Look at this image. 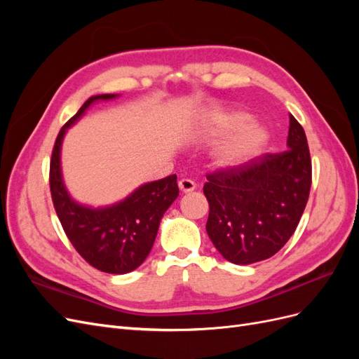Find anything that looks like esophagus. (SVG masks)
I'll list each match as a JSON object with an SVG mask.
<instances>
[{
    "label": "esophagus",
    "mask_w": 359,
    "mask_h": 359,
    "mask_svg": "<svg viewBox=\"0 0 359 359\" xmlns=\"http://www.w3.org/2000/svg\"><path fill=\"white\" fill-rule=\"evenodd\" d=\"M178 187L182 193H190V191L196 189V184H194L191 180H181L178 182Z\"/></svg>",
    "instance_id": "1"
}]
</instances>
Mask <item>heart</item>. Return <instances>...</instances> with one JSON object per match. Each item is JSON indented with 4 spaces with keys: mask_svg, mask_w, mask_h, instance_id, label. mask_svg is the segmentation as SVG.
<instances>
[{
    "mask_svg": "<svg viewBox=\"0 0 359 359\" xmlns=\"http://www.w3.org/2000/svg\"><path fill=\"white\" fill-rule=\"evenodd\" d=\"M198 133L210 137H229L211 156L212 166L219 170H235L262 156L268 149L273 133L268 126L255 123V116L241 109L211 114L198 126Z\"/></svg>",
    "mask_w": 359,
    "mask_h": 359,
    "instance_id": "obj_1",
    "label": "heart"
}]
</instances>
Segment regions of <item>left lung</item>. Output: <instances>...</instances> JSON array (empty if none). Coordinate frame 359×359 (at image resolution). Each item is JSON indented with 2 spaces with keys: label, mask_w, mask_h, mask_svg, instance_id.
I'll return each mask as SVG.
<instances>
[{
  "label": "left lung",
  "mask_w": 359,
  "mask_h": 359,
  "mask_svg": "<svg viewBox=\"0 0 359 359\" xmlns=\"http://www.w3.org/2000/svg\"><path fill=\"white\" fill-rule=\"evenodd\" d=\"M287 151L265 154L235 170L206 175V232L229 262L274 256L295 232L309 201L311 160L304 128L290 115Z\"/></svg>",
  "instance_id": "obj_1"
}]
</instances>
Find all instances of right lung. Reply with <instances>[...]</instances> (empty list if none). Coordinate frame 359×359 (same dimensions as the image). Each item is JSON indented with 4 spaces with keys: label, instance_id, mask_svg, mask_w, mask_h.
<instances>
[{
    "label": "right lung",
    "instance_id": "right-lung-1",
    "mask_svg": "<svg viewBox=\"0 0 359 359\" xmlns=\"http://www.w3.org/2000/svg\"><path fill=\"white\" fill-rule=\"evenodd\" d=\"M119 94H99L86 100L57 137L50 160V193L62 229L78 253L107 274H127L142 265L156 241L163 214L178 198L177 175L145 182L127 198L91 206L72 198L62 178L61 148L67 130L99 102Z\"/></svg>",
    "mask_w": 359,
    "mask_h": 359
}]
</instances>
